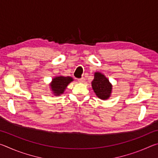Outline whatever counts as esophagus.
<instances>
[{"instance_id": "34e87169", "label": "esophagus", "mask_w": 158, "mask_h": 158, "mask_svg": "<svg viewBox=\"0 0 158 158\" xmlns=\"http://www.w3.org/2000/svg\"><path fill=\"white\" fill-rule=\"evenodd\" d=\"M78 81L80 82V83L84 82V81H85V78H84V77H81V78L78 79Z\"/></svg>"}]
</instances>
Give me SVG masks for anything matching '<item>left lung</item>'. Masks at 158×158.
<instances>
[{
    "label": "left lung",
    "instance_id": "8db88e82",
    "mask_svg": "<svg viewBox=\"0 0 158 158\" xmlns=\"http://www.w3.org/2000/svg\"><path fill=\"white\" fill-rule=\"evenodd\" d=\"M93 89L96 95L102 100L109 98L111 92V85L109 80L100 73H95V77L92 81Z\"/></svg>",
    "mask_w": 158,
    "mask_h": 158
}]
</instances>
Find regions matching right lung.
I'll return each instance as SVG.
<instances>
[{"label":"right lung","mask_w":158,"mask_h":158,"mask_svg":"<svg viewBox=\"0 0 158 158\" xmlns=\"http://www.w3.org/2000/svg\"><path fill=\"white\" fill-rule=\"evenodd\" d=\"M73 78L70 77H58L53 79L51 87L53 92L56 95H59L64 92L67 85L73 81Z\"/></svg>","instance_id":"right-lung-1"}]
</instances>
